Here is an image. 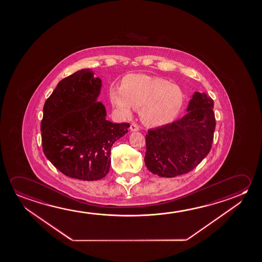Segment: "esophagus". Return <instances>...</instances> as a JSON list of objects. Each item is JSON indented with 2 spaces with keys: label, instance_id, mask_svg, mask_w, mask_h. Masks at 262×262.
<instances>
[{
  "label": "esophagus",
  "instance_id": "34e87169",
  "mask_svg": "<svg viewBox=\"0 0 262 262\" xmlns=\"http://www.w3.org/2000/svg\"><path fill=\"white\" fill-rule=\"evenodd\" d=\"M139 126H138L135 122H133L132 124H130V126H129V129L132 130V132H138L139 130Z\"/></svg>",
  "mask_w": 262,
  "mask_h": 262
}]
</instances>
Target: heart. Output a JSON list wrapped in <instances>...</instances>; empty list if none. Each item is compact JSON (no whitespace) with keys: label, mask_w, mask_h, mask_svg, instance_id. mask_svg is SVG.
I'll return each instance as SVG.
<instances>
[{"label":"heart","mask_w":262,"mask_h":262,"mask_svg":"<svg viewBox=\"0 0 262 262\" xmlns=\"http://www.w3.org/2000/svg\"><path fill=\"white\" fill-rule=\"evenodd\" d=\"M110 98L121 116L129 117L140 109L141 121L150 127L169 124L179 116L184 103V93L165 79L145 74H128L121 88L112 87Z\"/></svg>","instance_id":"obj_1"}]
</instances>
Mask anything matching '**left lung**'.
I'll use <instances>...</instances> for the list:
<instances>
[{
	"mask_svg": "<svg viewBox=\"0 0 262 262\" xmlns=\"http://www.w3.org/2000/svg\"><path fill=\"white\" fill-rule=\"evenodd\" d=\"M187 114L146 134V167L160 177L173 178L196 168L209 154L216 126L213 101L195 92Z\"/></svg>",
	"mask_w": 262,
	"mask_h": 262,
	"instance_id": "8db88e82",
	"label": "left lung"
}]
</instances>
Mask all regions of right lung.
<instances>
[{"label":"right lung","mask_w":262,"mask_h":262,"mask_svg":"<svg viewBox=\"0 0 262 262\" xmlns=\"http://www.w3.org/2000/svg\"><path fill=\"white\" fill-rule=\"evenodd\" d=\"M93 74L85 69L61 80L45 101L40 123L46 158L61 173L88 181L109 172L112 146L129 127L106 120L98 101L101 80Z\"/></svg>","instance_id":"add662e5"}]
</instances>
